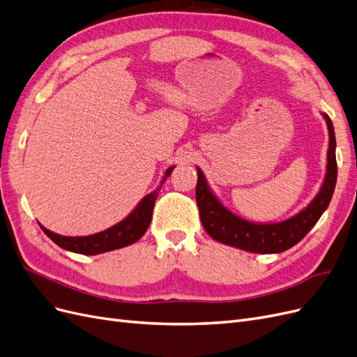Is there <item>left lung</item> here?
<instances>
[{
  "label": "left lung",
  "mask_w": 357,
  "mask_h": 357,
  "mask_svg": "<svg viewBox=\"0 0 357 357\" xmlns=\"http://www.w3.org/2000/svg\"><path fill=\"white\" fill-rule=\"evenodd\" d=\"M328 125L329 132V149H328V164L325 180L321 188L305 208H302L291 218L282 222L259 223L245 220L240 215L232 213L222 201L214 195L208 186L207 178L199 167H197L198 183H197V202L204 229L213 240L222 244L250 253H282L287 248L298 244L311 231L325 213L332 199L335 185H337V158H335V142L333 125L326 113H321Z\"/></svg>",
  "instance_id": "obj_1"
}]
</instances>
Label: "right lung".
I'll list each match as a JSON object with an SVG mask.
<instances>
[{
    "mask_svg": "<svg viewBox=\"0 0 357 357\" xmlns=\"http://www.w3.org/2000/svg\"><path fill=\"white\" fill-rule=\"evenodd\" d=\"M176 167L171 165L167 171L164 177L160 180V185L152 190L150 193L139 201L135 208L129 213L123 220L110 226L109 229L101 231L98 234L86 235V236H66L59 235L49 231L45 228L41 223L40 228L43 229L49 238L58 244L63 250H68L73 253H80V255H100L105 252L117 250V248H122L126 245H131L135 241H138L149 229L150 222H152V213H153V205L158 198V192L160 190V186L164 185L167 177L171 176L172 169Z\"/></svg>",
    "mask_w": 357,
    "mask_h": 357,
    "instance_id": "right-lung-1",
    "label": "right lung"
}]
</instances>
